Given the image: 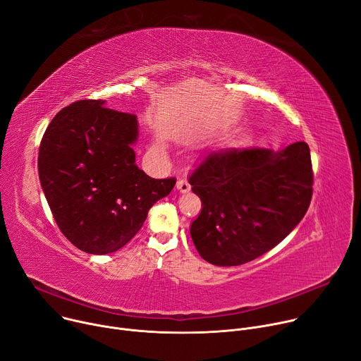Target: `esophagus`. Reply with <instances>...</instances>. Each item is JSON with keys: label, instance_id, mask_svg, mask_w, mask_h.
Segmentation results:
<instances>
[{"label": "esophagus", "instance_id": "1", "mask_svg": "<svg viewBox=\"0 0 361 361\" xmlns=\"http://www.w3.org/2000/svg\"><path fill=\"white\" fill-rule=\"evenodd\" d=\"M190 184H188V181L185 180V178H180L178 181H177V190L180 191V192H188L190 191Z\"/></svg>", "mask_w": 361, "mask_h": 361}]
</instances>
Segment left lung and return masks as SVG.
<instances>
[{
    "label": "left lung",
    "mask_w": 361,
    "mask_h": 361,
    "mask_svg": "<svg viewBox=\"0 0 361 361\" xmlns=\"http://www.w3.org/2000/svg\"><path fill=\"white\" fill-rule=\"evenodd\" d=\"M312 181L304 141L281 151L232 148L207 154L188 178L202 200L190 227L195 249L217 267L243 265L269 252L305 216Z\"/></svg>",
    "instance_id": "obj_1"
}]
</instances>
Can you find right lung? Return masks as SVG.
Masks as SVG:
<instances>
[{
    "mask_svg": "<svg viewBox=\"0 0 361 361\" xmlns=\"http://www.w3.org/2000/svg\"><path fill=\"white\" fill-rule=\"evenodd\" d=\"M137 140V116L101 99L63 108L46 129L40 184L60 232L86 253L125 246L176 185V178L155 180L138 169Z\"/></svg>",
    "mask_w": 361,
    "mask_h": 361,
    "instance_id": "right-lung-1",
    "label": "right lung"
}]
</instances>
